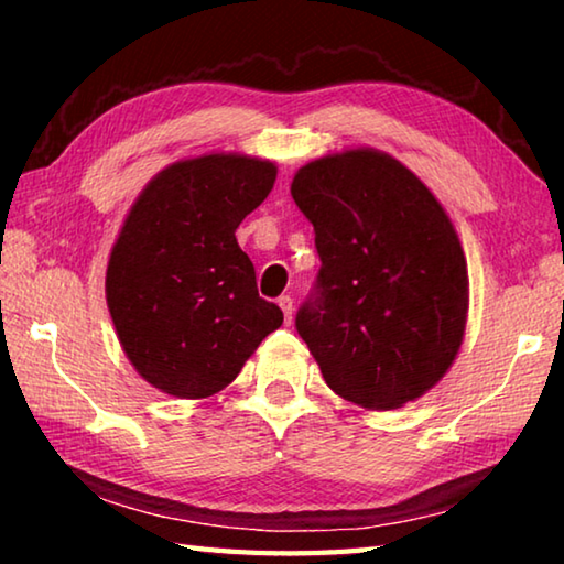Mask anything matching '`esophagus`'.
Here are the masks:
<instances>
[{
	"instance_id": "obj_1",
	"label": "esophagus",
	"mask_w": 564,
	"mask_h": 564,
	"mask_svg": "<svg viewBox=\"0 0 564 564\" xmlns=\"http://www.w3.org/2000/svg\"><path fill=\"white\" fill-rule=\"evenodd\" d=\"M279 305H281L283 316H285V323H291L293 321V299H291V295H281Z\"/></svg>"
}]
</instances>
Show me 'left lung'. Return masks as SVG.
I'll return each mask as SVG.
<instances>
[{"label":"left lung","instance_id":"left-lung-1","mask_svg":"<svg viewBox=\"0 0 564 564\" xmlns=\"http://www.w3.org/2000/svg\"><path fill=\"white\" fill-rule=\"evenodd\" d=\"M291 196L316 231V295L295 328L333 393L393 410L425 395L457 358L467 261L451 216L413 171L346 149L295 171Z\"/></svg>","mask_w":564,"mask_h":564}]
</instances>
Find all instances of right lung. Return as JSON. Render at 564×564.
<instances>
[{
    "label": "right lung",
    "mask_w": 564,
    "mask_h": 564,
    "mask_svg": "<svg viewBox=\"0 0 564 564\" xmlns=\"http://www.w3.org/2000/svg\"><path fill=\"white\" fill-rule=\"evenodd\" d=\"M273 161L181 159L149 181L107 265V305L123 352L161 393L198 400L241 373L283 323L256 291L236 228L271 194Z\"/></svg>",
    "instance_id": "right-lung-1"
}]
</instances>
